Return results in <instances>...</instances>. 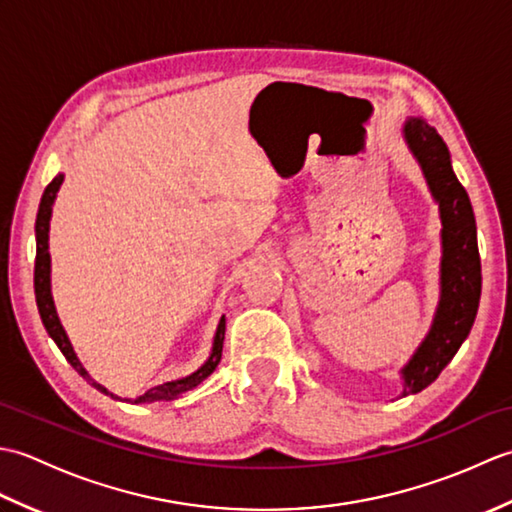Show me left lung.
<instances>
[{"instance_id":"8db88e82","label":"left lung","mask_w":512,"mask_h":512,"mask_svg":"<svg viewBox=\"0 0 512 512\" xmlns=\"http://www.w3.org/2000/svg\"><path fill=\"white\" fill-rule=\"evenodd\" d=\"M402 134L427 178L431 195L440 204L442 220L438 310L429 334L400 372L402 396H409L429 387L469 336L482 295V264L473 206L469 193L455 178L444 140L436 127L422 118L405 121Z\"/></svg>"}]
</instances>
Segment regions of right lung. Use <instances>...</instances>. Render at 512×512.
Listing matches in <instances>:
<instances>
[{
  "mask_svg": "<svg viewBox=\"0 0 512 512\" xmlns=\"http://www.w3.org/2000/svg\"><path fill=\"white\" fill-rule=\"evenodd\" d=\"M63 182V173H59L57 178H54L46 191L41 195V204H39V213H37V222H35V237H37V257H35V297H37V308L41 314V321L46 325V330L50 334V339L57 343L59 350L63 352V356L68 358V363L79 372L85 380L92 387H96L101 391V394H107L118 400V396L110 394L103 385L96 383V380L85 372V367L81 365L79 358H76L72 345L68 341V334H65L63 325L57 317V310H54V301H52V292H50V253H48V231H50V215H52V204L54 198H57V191ZM224 332H226V319L222 317L220 323H217V330L213 336V347H211V354L206 358V363L198 369V372H193L189 376H184L180 380H171V383H162L158 387H151L149 391H145L143 396H138L136 400H132L134 405L138 402H156V400H173L182 394H187L193 387H198L200 383H204L206 378L213 374V369L217 367L222 358V345H224ZM127 400V398H125ZM129 402V400H127Z\"/></svg>",
  "mask_w": 512,
  "mask_h": 512,
  "instance_id": "obj_1",
  "label": "right lung"
}]
</instances>
